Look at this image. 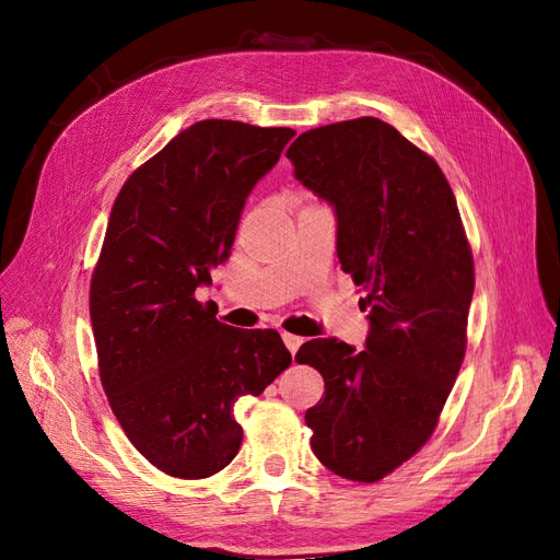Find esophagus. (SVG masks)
Returning <instances> with one entry per match:
<instances>
[{
	"mask_svg": "<svg viewBox=\"0 0 560 560\" xmlns=\"http://www.w3.org/2000/svg\"><path fill=\"white\" fill-rule=\"evenodd\" d=\"M281 338H283V342H285V348H289L291 350V354H295L298 352V348L300 346H303V338H300V336H295V334H281Z\"/></svg>",
	"mask_w": 560,
	"mask_h": 560,
	"instance_id": "obj_1",
	"label": "esophagus"
}]
</instances>
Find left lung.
Segmentation results:
<instances>
[{"label":"left lung","instance_id":"8db88e82","mask_svg":"<svg viewBox=\"0 0 560 560\" xmlns=\"http://www.w3.org/2000/svg\"><path fill=\"white\" fill-rule=\"evenodd\" d=\"M295 179L336 212L342 271L364 285V350L338 338L300 346L324 376L305 413L312 452L336 476L376 482L433 435L466 352L472 255L440 165L378 118L300 135Z\"/></svg>","mask_w":560,"mask_h":560}]
</instances>
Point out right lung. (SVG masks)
<instances>
[{"label": "right lung", "mask_w": 560, "mask_h": 560, "mask_svg": "<svg viewBox=\"0 0 560 560\" xmlns=\"http://www.w3.org/2000/svg\"><path fill=\"white\" fill-rule=\"evenodd\" d=\"M289 127L200 120L135 170L113 203L92 277L98 374L125 435L167 476H214L238 454L234 402L291 364L275 328L214 319L196 291L232 255L253 186Z\"/></svg>", "instance_id": "1"}]
</instances>
